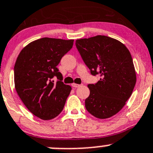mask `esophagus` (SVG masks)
Segmentation results:
<instances>
[{"label":"esophagus","mask_w":153,"mask_h":153,"mask_svg":"<svg viewBox=\"0 0 153 153\" xmlns=\"http://www.w3.org/2000/svg\"><path fill=\"white\" fill-rule=\"evenodd\" d=\"M80 86H81L80 84H72V86L74 88H78V87H79Z\"/></svg>","instance_id":"34e87169"}]
</instances>
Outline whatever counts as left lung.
<instances>
[{"mask_svg": "<svg viewBox=\"0 0 153 153\" xmlns=\"http://www.w3.org/2000/svg\"><path fill=\"white\" fill-rule=\"evenodd\" d=\"M75 46L91 75L101 76L88 84L86 110L105 119L118 113L131 96L136 83L132 56L122 43L104 35L76 40Z\"/></svg>", "mask_w": 153, "mask_h": 153, "instance_id": "8db88e82", "label": "left lung"}]
</instances>
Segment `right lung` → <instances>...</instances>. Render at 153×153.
Segmentation results:
<instances>
[{"instance_id": "add662e5", "label": "right lung", "mask_w": 153, "mask_h": 153, "mask_svg": "<svg viewBox=\"0 0 153 153\" xmlns=\"http://www.w3.org/2000/svg\"><path fill=\"white\" fill-rule=\"evenodd\" d=\"M74 40L43 38L21 50L14 67L16 92L27 109L42 120L58 116L72 89L62 82L57 66L73 46ZM56 76V83L52 78Z\"/></svg>"}]
</instances>
